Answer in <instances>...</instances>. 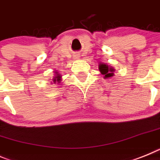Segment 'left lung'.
<instances>
[{
	"instance_id": "left-lung-1",
	"label": "left lung",
	"mask_w": 160,
	"mask_h": 160,
	"mask_svg": "<svg viewBox=\"0 0 160 160\" xmlns=\"http://www.w3.org/2000/svg\"><path fill=\"white\" fill-rule=\"evenodd\" d=\"M112 69H109L108 66L104 65V64L99 65V71H100L102 74L105 75V78H108L112 76V73H109V72H112Z\"/></svg>"
}]
</instances>
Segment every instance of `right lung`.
I'll return each instance as SVG.
<instances>
[{
  "mask_svg": "<svg viewBox=\"0 0 160 160\" xmlns=\"http://www.w3.org/2000/svg\"><path fill=\"white\" fill-rule=\"evenodd\" d=\"M56 78H58V79H57V80H58V81H59V78H60L59 76H57V77H56ZM55 79H56V78H55Z\"/></svg>",
  "mask_w": 160,
  "mask_h": 160,
  "instance_id": "obj_1",
  "label": "right lung"
}]
</instances>
